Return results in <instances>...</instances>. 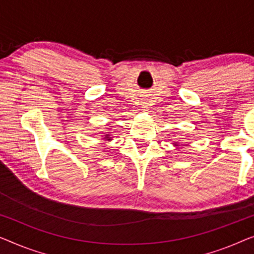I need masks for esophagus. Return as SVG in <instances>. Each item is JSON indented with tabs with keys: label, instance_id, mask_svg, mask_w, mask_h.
<instances>
[{
	"label": "esophagus",
	"instance_id": "34e87169",
	"mask_svg": "<svg viewBox=\"0 0 254 254\" xmlns=\"http://www.w3.org/2000/svg\"><path fill=\"white\" fill-rule=\"evenodd\" d=\"M141 108H144V109L149 108V103H148L147 100H142V101H141Z\"/></svg>",
	"mask_w": 254,
	"mask_h": 254
}]
</instances>
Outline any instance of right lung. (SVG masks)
Listing matches in <instances>:
<instances>
[{
	"label": "right lung",
	"mask_w": 254,
	"mask_h": 254,
	"mask_svg": "<svg viewBox=\"0 0 254 254\" xmlns=\"http://www.w3.org/2000/svg\"><path fill=\"white\" fill-rule=\"evenodd\" d=\"M103 139H105V140H107V141L112 140V139H110V137H109V134H106V135H105V138H103Z\"/></svg>",
	"instance_id": "1"
}]
</instances>
